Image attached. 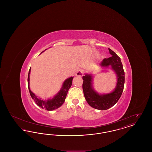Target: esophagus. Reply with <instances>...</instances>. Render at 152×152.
Returning a JSON list of instances; mask_svg holds the SVG:
<instances>
[{
	"instance_id": "34e87169",
	"label": "esophagus",
	"mask_w": 152,
	"mask_h": 152,
	"mask_svg": "<svg viewBox=\"0 0 152 152\" xmlns=\"http://www.w3.org/2000/svg\"><path fill=\"white\" fill-rule=\"evenodd\" d=\"M84 72V71L83 69H80L79 71L76 73V75L79 76H82L83 75Z\"/></svg>"
}]
</instances>
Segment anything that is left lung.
<instances>
[{"label":"left lung","mask_w":152,"mask_h":152,"mask_svg":"<svg viewBox=\"0 0 152 152\" xmlns=\"http://www.w3.org/2000/svg\"><path fill=\"white\" fill-rule=\"evenodd\" d=\"M108 49L112 56L104 58L100 65L102 68L110 66L111 69L116 73L117 83L114 90L108 94H99L93 86L92 75L86 73L83 76V89L86 101L92 108L101 110H107L116 104L122 94L125 83V73L121 59L115 52Z\"/></svg>","instance_id":"1"}]
</instances>
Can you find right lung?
<instances>
[{
    "label": "right lung",
    "instance_id": "obj_1",
    "mask_svg": "<svg viewBox=\"0 0 152 152\" xmlns=\"http://www.w3.org/2000/svg\"><path fill=\"white\" fill-rule=\"evenodd\" d=\"M44 51L42 52H43ZM30 72H31V68L29 69L28 75V87L30 95L36 104L39 107L45 109V110H47L49 111L55 110L60 107L63 105V104L64 102L68 90L72 86L73 77H71L65 80L62 85V87L61 88L60 91H58V94L55 95L52 98L48 99L47 100H43V99H42L41 98L37 97V96L34 94L30 89V88H29Z\"/></svg>",
    "mask_w": 152,
    "mask_h": 152
}]
</instances>
